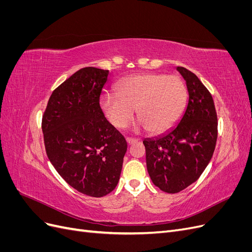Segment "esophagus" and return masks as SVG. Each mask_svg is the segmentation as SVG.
<instances>
[{
	"label": "esophagus",
	"instance_id": "1",
	"mask_svg": "<svg viewBox=\"0 0 252 252\" xmlns=\"http://www.w3.org/2000/svg\"><path fill=\"white\" fill-rule=\"evenodd\" d=\"M126 142H127V144H129V145H131V144H133V143H136V142H138V139H132V138H126Z\"/></svg>",
	"mask_w": 252,
	"mask_h": 252
}]
</instances>
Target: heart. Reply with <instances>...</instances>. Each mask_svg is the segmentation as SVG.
I'll return each instance as SVG.
<instances>
[{"mask_svg": "<svg viewBox=\"0 0 252 252\" xmlns=\"http://www.w3.org/2000/svg\"><path fill=\"white\" fill-rule=\"evenodd\" d=\"M187 98L185 83L175 74L140 73L122 80L117 94L102 96L101 107L110 123L127 126L136 116L138 128L163 133L171 128L184 110Z\"/></svg>", "mask_w": 252, "mask_h": 252, "instance_id": "heart-1", "label": "heart"}]
</instances>
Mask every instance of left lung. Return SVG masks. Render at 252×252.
<instances>
[{"label": "left lung", "instance_id": "left-lung-1", "mask_svg": "<svg viewBox=\"0 0 252 252\" xmlns=\"http://www.w3.org/2000/svg\"><path fill=\"white\" fill-rule=\"evenodd\" d=\"M177 70L186 82V108L170 130L143 141L149 177L168 193L180 192L200 178L218 138L217 112L210 93L191 71L180 66Z\"/></svg>", "mask_w": 252, "mask_h": 252}]
</instances>
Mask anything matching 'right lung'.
Masks as SVG:
<instances>
[{
	"label": "right lung",
	"instance_id": "right-lung-1",
	"mask_svg": "<svg viewBox=\"0 0 252 252\" xmlns=\"http://www.w3.org/2000/svg\"><path fill=\"white\" fill-rule=\"evenodd\" d=\"M109 70L85 67L53 90L42 130L49 161L79 192L101 197L118 185L127 143L100 106Z\"/></svg>",
	"mask_w": 252,
	"mask_h": 252
}]
</instances>
